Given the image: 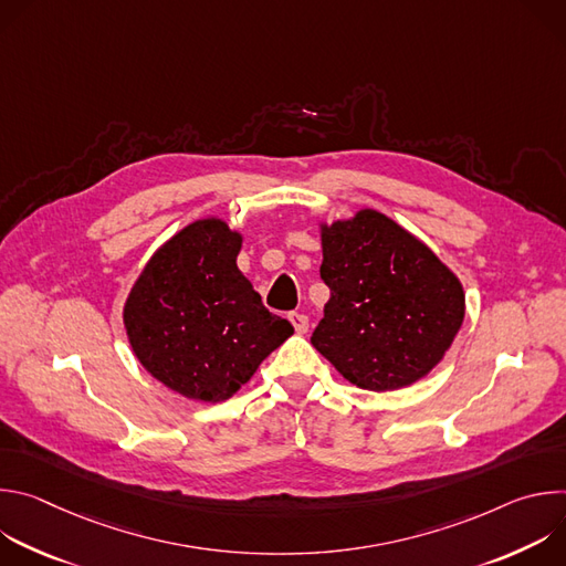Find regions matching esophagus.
<instances>
[{
    "label": "esophagus",
    "instance_id": "esophagus-1",
    "mask_svg": "<svg viewBox=\"0 0 566 566\" xmlns=\"http://www.w3.org/2000/svg\"><path fill=\"white\" fill-rule=\"evenodd\" d=\"M289 319H291V325H293V329L297 334H306L308 332V317L304 313H291Z\"/></svg>",
    "mask_w": 566,
    "mask_h": 566
}]
</instances>
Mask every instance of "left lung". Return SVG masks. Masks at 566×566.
<instances>
[{"label": "left lung", "mask_w": 566, "mask_h": 566, "mask_svg": "<svg viewBox=\"0 0 566 566\" xmlns=\"http://www.w3.org/2000/svg\"><path fill=\"white\" fill-rule=\"evenodd\" d=\"M319 277L332 297L311 345L360 389L391 391L426 378L463 325L459 277L374 208L319 221Z\"/></svg>", "instance_id": "left-lung-1"}]
</instances>
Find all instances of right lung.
I'll return each mask as SVG.
<instances>
[{"mask_svg":"<svg viewBox=\"0 0 566 566\" xmlns=\"http://www.w3.org/2000/svg\"><path fill=\"white\" fill-rule=\"evenodd\" d=\"M241 241L219 217L188 223L154 251L123 306L138 363L190 400L230 398L293 334L237 269Z\"/></svg>","mask_w":566,"mask_h":566,"instance_id":"1","label":"right lung"}]
</instances>
